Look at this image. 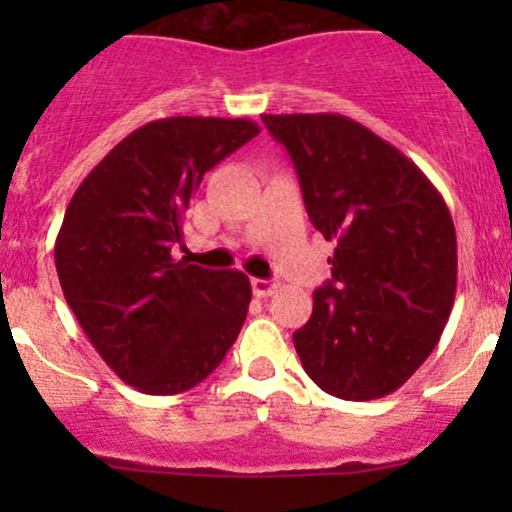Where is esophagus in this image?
Wrapping results in <instances>:
<instances>
[{
	"instance_id": "1",
	"label": "esophagus",
	"mask_w": 512,
	"mask_h": 512,
	"mask_svg": "<svg viewBox=\"0 0 512 512\" xmlns=\"http://www.w3.org/2000/svg\"><path fill=\"white\" fill-rule=\"evenodd\" d=\"M277 282L275 280H252V292L257 294V297H272V294L277 292Z\"/></svg>"
}]
</instances>
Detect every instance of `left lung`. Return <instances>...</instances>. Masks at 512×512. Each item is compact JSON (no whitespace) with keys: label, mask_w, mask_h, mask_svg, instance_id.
<instances>
[{"label":"left lung","mask_w":512,"mask_h":512,"mask_svg":"<svg viewBox=\"0 0 512 512\" xmlns=\"http://www.w3.org/2000/svg\"><path fill=\"white\" fill-rule=\"evenodd\" d=\"M287 148L312 225L334 242L332 280L292 334L309 379L371 401L409 381L456 299V227L446 200L399 148L339 113L262 116Z\"/></svg>","instance_id":"1"}]
</instances>
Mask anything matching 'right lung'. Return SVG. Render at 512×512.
Segmentation results:
<instances>
[{"label":"right lung","instance_id":"right-lung-1","mask_svg":"<svg viewBox=\"0 0 512 512\" xmlns=\"http://www.w3.org/2000/svg\"><path fill=\"white\" fill-rule=\"evenodd\" d=\"M260 133L247 118H158L79 185L54 245L71 312L101 359L143 394L208 379L235 344L252 287L237 270L173 260L200 180Z\"/></svg>","mask_w":512,"mask_h":512}]
</instances>
